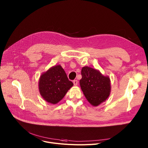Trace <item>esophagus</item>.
<instances>
[{
  "label": "esophagus",
  "mask_w": 148,
  "mask_h": 148,
  "mask_svg": "<svg viewBox=\"0 0 148 148\" xmlns=\"http://www.w3.org/2000/svg\"><path fill=\"white\" fill-rule=\"evenodd\" d=\"M73 84H74V85L75 86H77V84H78V81H77V80H74V81H73Z\"/></svg>",
  "instance_id": "34e87169"
}]
</instances>
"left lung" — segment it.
<instances>
[{"mask_svg": "<svg viewBox=\"0 0 148 148\" xmlns=\"http://www.w3.org/2000/svg\"><path fill=\"white\" fill-rule=\"evenodd\" d=\"M81 75V90L92 106L97 107L107 99L111 90L109 76L103 75L99 70L88 66L82 68Z\"/></svg>", "mask_w": 148, "mask_h": 148, "instance_id": "1", "label": "left lung"}]
</instances>
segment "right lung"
<instances>
[{
    "label": "right lung",
    "mask_w": 148,
    "mask_h": 148,
    "mask_svg": "<svg viewBox=\"0 0 148 148\" xmlns=\"http://www.w3.org/2000/svg\"><path fill=\"white\" fill-rule=\"evenodd\" d=\"M73 86L67 74L60 65L50 67L42 73L38 81V90L46 101L56 104L60 101Z\"/></svg>",
    "instance_id": "obj_1"
}]
</instances>
